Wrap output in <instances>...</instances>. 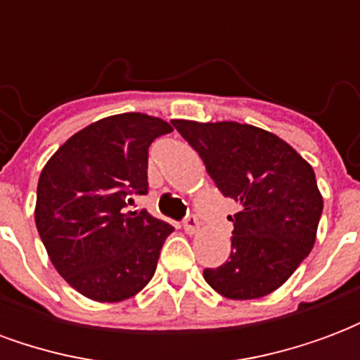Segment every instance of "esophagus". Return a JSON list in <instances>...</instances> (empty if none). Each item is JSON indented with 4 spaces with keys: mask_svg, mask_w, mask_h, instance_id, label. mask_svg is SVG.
I'll use <instances>...</instances> for the list:
<instances>
[{
    "mask_svg": "<svg viewBox=\"0 0 360 360\" xmlns=\"http://www.w3.org/2000/svg\"><path fill=\"white\" fill-rule=\"evenodd\" d=\"M183 229L187 233H196V229H198V219H196V216H187V218L183 219Z\"/></svg>",
    "mask_w": 360,
    "mask_h": 360,
    "instance_id": "34e87169",
    "label": "esophagus"
}]
</instances>
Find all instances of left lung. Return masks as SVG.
I'll use <instances>...</instances> for the list:
<instances>
[{
  "label": "left lung",
  "mask_w": 360,
  "mask_h": 360,
  "mask_svg": "<svg viewBox=\"0 0 360 360\" xmlns=\"http://www.w3.org/2000/svg\"><path fill=\"white\" fill-rule=\"evenodd\" d=\"M173 127L202 158L221 195L241 204L233 218L229 260L204 279L235 301L270 295L291 278L314 247L322 195L309 162L264 129L235 121Z\"/></svg>",
  "instance_id": "obj_1"
}]
</instances>
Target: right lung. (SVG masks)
I'll return each mask as SVG.
<instances>
[{
  "label": "right lung",
  "mask_w": 360,
  "mask_h": 360,
  "mask_svg": "<svg viewBox=\"0 0 360 360\" xmlns=\"http://www.w3.org/2000/svg\"><path fill=\"white\" fill-rule=\"evenodd\" d=\"M146 113L103 117L75 133L44 165L34 219L59 276L92 301H125L146 287L173 227L146 210L148 148L172 133Z\"/></svg>",
  "instance_id": "obj_1"
}]
</instances>
